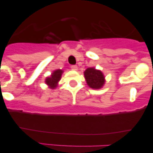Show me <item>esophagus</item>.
I'll return each instance as SVG.
<instances>
[{
	"mask_svg": "<svg viewBox=\"0 0 153 153\" xmlns=\"http://www.w3.org/2000/svg\"><path fill=\"white\" fill-rule=\"evenodd\" d=\"M71 69L73 70V71H77V70H78V66H77V65H72L71 66Z\"/></svg>",
	"mask_w": 153,
	"mask_h": 153,
	"instance_id": "1",
	"label": "esophagus"
}]
</instances>
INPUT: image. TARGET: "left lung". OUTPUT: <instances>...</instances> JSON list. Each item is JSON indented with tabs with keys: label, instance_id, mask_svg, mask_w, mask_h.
<instances>
[{
	"label": "left lung",
	"instance_id": "obj_1",
	"mask_svg": "<svg viewBox=\"0 0 153 153\" xmlns=\"http://www.w3.org/2000/svg\"><path fill=\"white\" fill-rule=\"evenodd\" d=\"M84 76L89 87L93 89H100L105 83V77L103 73L94 68H87L84 72Z\"/></svg>",
	"mask_w": 153,
	"mask_h": 153
}]
</instances>
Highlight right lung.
Wrapping results in <instances>:
<instances>
[{
    "instance_id": "add662e5",
    "label": "right lung",
    "mask_w": 153,
    "mask_h": 153,
    "mask_svg": "<svg viewBox=\"0 0 153 153\" xmlns=\"http://www.w3.org/2000/svg\"><path fill=\"white\" fill-rule=\"evenodd\" d=\"M63 71L62 70H56L53 73H52V75L50 77H47L45 79V82L47 85L50 86V88L54 89L57 87V84L59 80L61 79V76H62Z\"/></svg>"
}]
</instances>
